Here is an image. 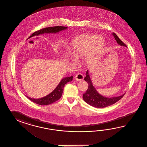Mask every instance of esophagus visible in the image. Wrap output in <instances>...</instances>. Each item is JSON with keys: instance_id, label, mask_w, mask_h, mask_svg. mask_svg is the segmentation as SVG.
<instances>
[{"instance_id": "obj_1", "label": "esophagus", "mask_w": 147, "mask_h": 147, "mask_svg": "<svg viewBox=\"0 0 147 147\" xmlns=\"http://www.w3.org/2000/svg\"><path fill=\"white\" fill-rule=\"evenodd\" d=\"M84 78V75L81 74V73H78L75 76V79L77 81H80V80H83Z\"/></svg>"}]
</instances>
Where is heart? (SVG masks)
<instances>
[{"mask_svg": "<svg viewBox=\"0 0 147 147\" xmlns=\"http://www.w3.org/2000/svg\"><path fill=\"white\" fill-rule=\"evenodd\" d=\"M103 46L104 43L101 36L87 34L80 36L73 41L71 51L75 58L80 59L88 56L92 51L93 52L100 51ZM90 60V58L88 59V61ZM71 61L76 62V60L73 58H71Z\"/></svg>", "mask_w": 147, "mask_h": 147, "instance_id": "obj_1", "label": "heart"}]
</instances>
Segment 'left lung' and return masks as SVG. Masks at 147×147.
<instances>
[{"mask_svg": "<svg viewBox=\"0 0 147 147\" xmlns=\"http://www.w3.org/2000/svg\"><path fill=\"white\" fill-rule=\"evenodd\" d=\"M113 35L114 36V38L115 39L118 44L122 46L127 47V45L120 39V38L115 33H113ZM84 79L88 83V88L87 89L86 92L83 95V99L86 102L93 107L96 108H104L109 106L119 101L125 95L124 94L117 97L109 98L103 96L102 95H100L98 93L92 84L93 83L90 80L88 70L86 71V75Z\"/></svg>", "mask_w": 147, "mask_h": 147, "instance_id": "1", "label": "left lung"}]
</instances>
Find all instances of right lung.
<instances>
[{"label":"right lung","mask_w":147,"mask_h":147,"mask_svg":"<svg viewBox=\"0 0 147 147\" xmlns=\"http://www.w3.org/2000/svg\"><path fill=\"white\" fill-rule=\"evenodd\" d=\"M67 27L60 26L46 27L35 32L29 38L32 37L33 36H39V34H44V33H56L59 32L61 31L62 30H66L67 29ZM72 80H73V76H71L70 77H66L62 79L61 81H60V82L59 84V85L57 86V87L55 88L53 91L44 98H32L28 96H27V98H29L32 102L36 103V104H38L39 105H50L52 103L58 101L59 99L61 98L62 96L65 85H66L67 82L71 81Z\"/></svg>","instance_id":"1"}]
</instances>
